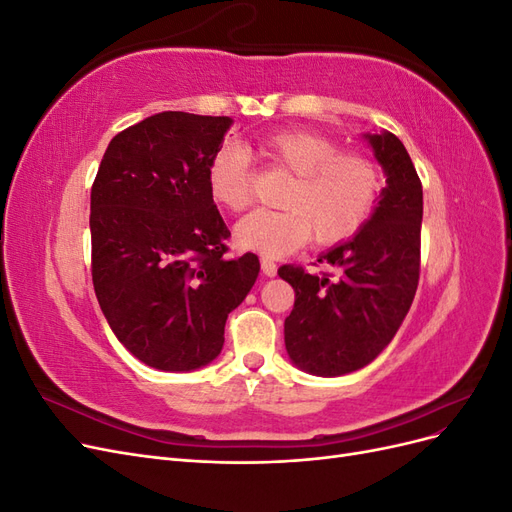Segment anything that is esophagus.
<instances>
[{
  "instance_id": "1",
  "label": "esophagus",
  "mask_w": 512,
  "mask_h": 512,
  "mask_svg": "<svg viewBox=\"0 0 512 512\" xmlns=\"http://www.w3.org/2000/svg\"><path fill=\"white\" fill-rule=\"evenodd\" d=\"M260 269H262V273H265L267 277H273V275L277 273V265H275V262H273L271 258H267V256L260 258Z\"/></svg>"
}]
</instances>
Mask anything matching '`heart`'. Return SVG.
<instances>
[{
    "instance_id": "heart-1",
    "label": "heart",
    "mask_w": 512,
    "mask_h": 512,
    "mask_svg": "<svg viewBox=\"0 0 512 512\" xmlns=\"http://www.w3.org/2000/svg\"><path fill=\"white\" fill-rule=\"evenodd\" d=\"M258 153L294 175L282 211L258 209L237 224L243 250L267 258L297 252L314 237L318 245L346 241L376 207L382 188L378 164L363 153L342 151L335 141L305 130L275 132L258 143ZM211 198L228 211L252 200L250 156L237 143H224L207 164Z\"/></svg>"
}]
</instances>
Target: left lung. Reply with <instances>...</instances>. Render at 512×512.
<instances>
[{
  "label": "left lung",
  "instance_id": "left-lung-1",
  "mask_svg": "<svg viewBox=\"0 0 512 512\" xmlns=\"http://www.w3.org/2000/svg\"><path fill=\"white\" fill-rule=\"evenodd\" d=\"M365 141L384 170L386 188L359 232L320 254L318 262L335 267L337 277L292 265L277 271L294 288L284 322L290 361L324 378L369 365L391 344L421 271V179L395 134H365Z\"/></svg>",
  "mask_w": 512,
  "mask_h": 512
}]
</instances>
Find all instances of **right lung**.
<instances>
[{
    "label": "right lung",
    "mask_w": 512,
    "mask_h": 512,
    "mask_svg": "<svg viewBox=\"0 0 512 512\" xmlns=\"http://www.w3.org/2000/svg\"><path fill=\"white\" fill-rule=\"evenodd\" d=\"M230 117L164 111L119 132L91 185V277L102 314L138 361L192 371L222 352L256 254L228 258L207 164Z\"/></svg>",
    "instance_id": "add662e5"
}]
</instances>
